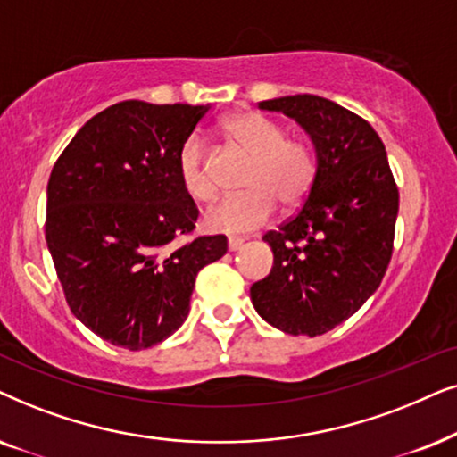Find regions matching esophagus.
<instances>
[{
    "instance_id": "obj_1",
    "label": "esophagus",
    "mask_w": 457,
    "mask_h": 457,
    "mask_svg": "<svg viewBox=\"0 0 457 457\" xmlns=\"http://www.w3.org/2000/svg\"><path fill=\"white\" fill-rule=\"evenodd\" d=\"M242 246H245V240H242V238H229V240H228V248H229V251H232V253H238Z\"/></svg>"
}]
</instances>
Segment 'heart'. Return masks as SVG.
I'll use <instances>...</instances> for the list:
<instances>
[{"instance_id": "obj_1", "label": "heart", "mask_w": 457, "mask_h": 457, "mask_svg": "<svg viewBox=\"0 0 457 457\" xmlns=\"http://www.w3.org/2000/svg\"><path fill=\"white\" fill-rule=\"evenodd\" d=\"M223 136L251 156L242 186L246 190L219 198L204 211V228L219 234H248L270 221L276 198L299 204L315 179V154L301 139L286 137L284 127L259 112H236L221 123ZM179 181L187 196L209 200L215 192L203 142L190 136L178 156Z\"/></svg>"}]
</instances>
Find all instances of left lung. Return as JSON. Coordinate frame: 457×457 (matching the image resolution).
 Here are the masks:
<instances>
[{
    "label": "left lung",
    "instance_id": "8db88e82",
    "mask_svg": "<svg viewBox=\"0 0 457 457\" xmlns=\"http://www.w3.org/2000/svg\"><path fill=\"white\" fill-rule=\"evenodd\" d=\"M259 108L295 119L318 167L299 212L263 236L273 267L251 286V301L278 330L320 337L351 318L385 278L399 190L385 144L355 112L313 94L273 97Z\"/></svg>",
    "mask_w": 457,
    "mask_h": 457
}]
</instances>
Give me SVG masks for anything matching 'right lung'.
I'll return each mask as SVG.
<instances>
[{
    "mask_svg": "<svg viewBox=\"0 0 457 457\" xmlns=\"http://www.w3.org/2000/svg\"><path fill=\"white\" fill-rule=\"evenodd\" d=\"M206 106L119 102L71 139L47 181L46 240L75 318L142 351L190 312L194 279L228 253L225 236L181 242L198 209L178 156Z\"/></svg>",
    "mask_w": 457,
    "mask_h": 457,
    "instance_id": "1",
    "label": "right lung"
}]
</instances>
